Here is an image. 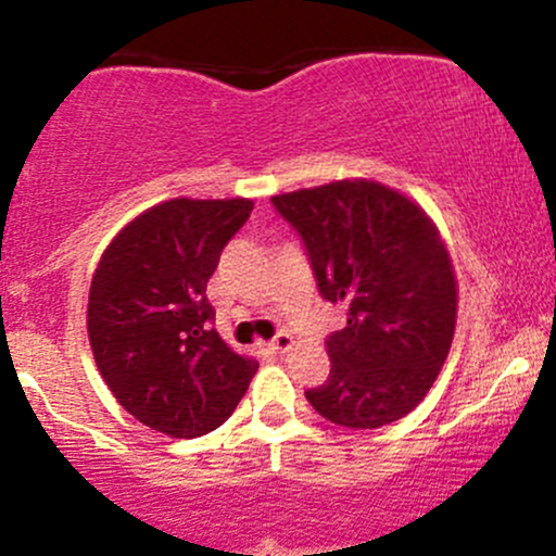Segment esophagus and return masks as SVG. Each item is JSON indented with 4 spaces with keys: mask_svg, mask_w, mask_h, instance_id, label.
<instances>
[{
    "mask_svg": "<svg viewBox=\"0 0 556 556\" xmlns=\"http://www.w3.org/2000/svg\"><path fill=\"white\" fill-rule=\"evenodd\" d=\"M290 348H292V334H287V331H279V334L269 342L271 353H287Z\"/></svg>",
    "mask_w": 556,
    "mask_h": 556,
    "instance_id": "obj_1",
    "label": "esophagus"
}]
</instances>
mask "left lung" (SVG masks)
I'll return each mask as SVG.
<instances>
[{
  "mask_svg": "<svg viewBox=\"0 0 556 556\" xmlns=\"http://www.w3.org/2000/svg\"><path fill=\"white\" fill-rule=\"evenodd\" d=\"M298 232L324 300L348 305L327 337L329 379L305 392L344 429H381L426 397L457 318V282L433 222L410 198L371 180L274 195Z\"/></svg>",
  "mask_w": 556,
  "mask_h": 556,
  "instance_id": "1",
  "label": "left lung"
}]
</instances>
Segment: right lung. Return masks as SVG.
I'll return each mask as SVG.
<instances>
[{
	"mask_svg": "<svg viewBox=\"0 0 556 556\" xmlns=\"http://www.w3.org/2000/svg\"><path fill=\"white\" fill-rule=\"evenodd\" d=\"M253 201L172 198L136 216L96 266L88 340L106 387L130 416L175 439L219 429L258 363L232 353L206 298L225 245Z\"/></svg>",
	"mask_w": 556,
	"mask_h": 556,
	"instance_id": "add662e5",
	"label": "right lung"
}]
</instances>
